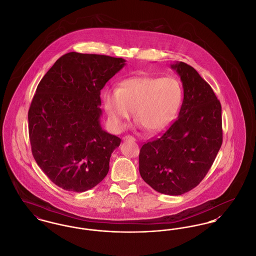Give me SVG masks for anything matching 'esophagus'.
Wrapping results in <instances>:
<instances>
[{"label": "esophagus", "mask_w": 256, "mask_h": 256, "mask_svg": "<svg viewBox=\"0 0 256 256\" xmlns=\"http://www.w3.org/2000/svg\"><path fill=\"white\" fill-rule=\"evenodd\" d=\"M122 139H124V141H132V142H134V141H136V138L130 136H124Z\"/></svg>", "instance_id": "esophagus-1"}]
</instances>
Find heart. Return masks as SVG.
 Wrapping results in <instances>:
<instances>
[{"instance_id":"b5f03b06","label":"heart","mask_w":256,"mask_h":256,"mask_svg":"<svg viewBox=\"0 0 256 256\" xmlns=\"http://www.w3.org/2000/svg\"><path fill=\"white\" fill-rule=\"evenodd\" d=\"M182 100V87L174 77L139 76L124 80L119 89L102 94L104 107L110 122L122 130L132 116L139 128L160 132L175 120Z\"/></svg>"}]
</instances>
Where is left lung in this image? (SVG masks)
<instances>
[{
  "label": "left lung",
  "mask_w": 256,
  "mask_h": 256,
  "mask_svg": "<svg viewBox=\"0 0 256 256\" xmlns=\"http://www.w3.org/2000/svg\"><path fill=\"white\" fill-rule=\"evenodd\" d=\"M171 68L182 83L180 113L164 134L142 146L139 172L158 192L180 196L203 180L222 147V106L192 66L176 62Z\"/></svg>",
  "instance_id": "1"
}]
</instances>
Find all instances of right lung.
<instances>
[{
	"mask_svg": "<svg viewBox=\"0 0 256 256\" xmlns=\"http://www.w3.org/2000/svg\"><path fill=\"white\" fill-rule=\"evenodd\" d=\"M126 66L106 55L70 52L40 80L28 120L32 156L62 188L83 192L106 178L118 136L102 130L100 90Z\"/></svg>",
	"mask_w": 256,
	"mask_h": 256,
	"instance_id": "add662e5",
	"label": "right lung"
}]
</instances>
